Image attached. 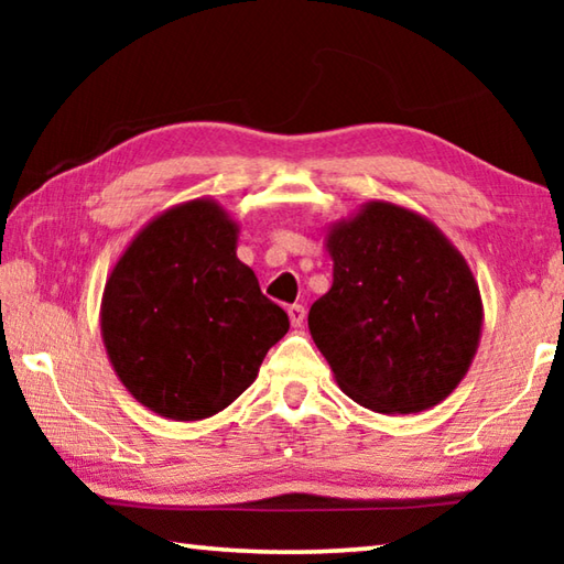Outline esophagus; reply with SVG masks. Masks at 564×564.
Wrapping results in <instances>:
<instances>
[{
	"label": "esophagus",
	"mask_w": 564,
	"mask_h": 564,
	"mask_svg": "<svg viewBox=\"0 0 564 564\" xmlns=\"http://www.w3.org/2000/svg\"><path fill=\"white\" fill-rule=\"evenodd\" d=\"M289 318H291V326L293 328H301L303 326V318H305V308L303 305H289Z\"/></svg>",
	"instance_id": "obj_1"
}]
</instances>
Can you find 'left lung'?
<instances>
[{
    "label": "left lung",
    "instance_id": "8db88e82",
    "mask_svg": "<svg viewBox=\"0 0 564 564\" xmlns=\"http://www.w3.org/2000/svg\"><path fill=\"white\" fill-rule=\"evenodd\" d=\"M333 285L308 328L338 388L386 415L423 413L460 386L480 346L482 299L441 228L390 202L330 224Z\"/></svg>",
    "mask_w": 564,
    "mask_h": 564
}]
</instances>
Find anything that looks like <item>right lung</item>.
<instances>
[{"label":"right lung","instance_id":"add662e5","mask_svg":"<svg viewBox=\"0 0 564 564\" xmlns=\"http://www.w3.org/2000/svg\"><path fill=\"white\" fill-rule=\"evenodd\" d=\"M238 224L214 198L151 218L104 285L101 338L123 388L166 420L221 413L259 376L289 316L238 261Z\"/></svg>","mask_w":564,"mask_h":564}]
</instances>
